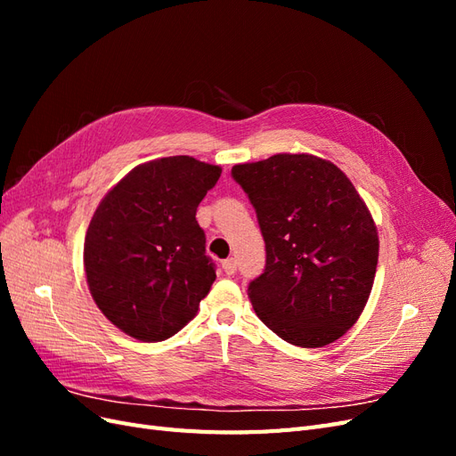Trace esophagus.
Here are the masks:
<instances>
[{
    "label": "esophagus",
    "mask_w": 456,
    "mask_h": 456,
    "mask_svg": "<svg viewBox=\"0 0 456 456\" xmlns=\"http://www.w3.org/2000/svg\"><path fill=\"white\" fill-rule=\"evenodd\" d=\"M223 270H224L226 275H233V273H236V260H233V258L223 260Z\"/></svg>",
    "instance_id": "esophagus-1"
}]
</instances>
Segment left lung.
I'll return each instance as SVG.
<instances>
[{"mask_svg": "<svg viewBox=\"0 0 456 456\" xmlns=\"http://www.w3.org/2000/svg\"><path fill=\"white\" fill-rule=\"evenodd\" d=\"M253 203L266 266L249 283L256 315L280 338L322 348L362 315L379 262L365 201L335 163L275 154L232 167Z\"/></svg>", "mask_w": 456, "mask_h": 456, "instance_id": "left-lung-1", "label": "left lung"}]
</instances>
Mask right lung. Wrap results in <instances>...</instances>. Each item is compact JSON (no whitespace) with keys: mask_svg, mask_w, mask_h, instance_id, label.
<instances>
[{"mask_svg":"<svg viewBox=\"0 0 456 456\" xmlns=\"http://www.w3.org/2000/svg\"><path fill=\"white\" fill-rule=\"evenodd\" d=\"M223 169L190 156L148 161L96 207L84 266L93 300L123 333L159 342L198 314L216 278L196 220Z\"/></svg>","mask_w":456,"mask_h":456,"instance_id":"obj_1","label":"right lung"}]
</instances>
